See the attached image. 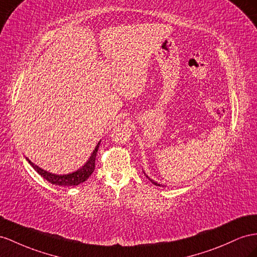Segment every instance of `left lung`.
I'll list each match as a JSON object with an SVG mask.
<instances>
[{"mask_svg": "<svg viewBox=\"0 0 257 257\" xmlns=\"http://www.w3.org/2000/svg\"><path fill=\"white\" fill-rule=\"evenodd\" d=\"M145 175H146V174H145ZM146 177H147V178H148V179L150 180V182H151L152 184H155L156 186H162V185H160V184H158V183H156V182H155V180H152V179H150V178H149V177H148L147 175H146Z\"/></svg>", "mask_w": 257, "mask_h": 257, "instance_id": "obj_1", "label": "left lung"}]
</instances>
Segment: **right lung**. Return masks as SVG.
Returning a JSON list of instances; mask_svg holds the SVG:
<instances>
[{"label": "right lung", "mask_w": 257, "mask_h": 257, "mask_svg": "<svg viewBox=\"0 0 257 257\" xmlns=\"http://www.w3.org/2000/svg\"><path fill=\"white\" fill-rule=\"evenodd\" d=\"M99 144L100 142L97 144V146L95 147L92 156L89 157V159L87 160V162L80 168L79 170H77L73 173H70V174H64V175H56L53 174V173L47 172L43 169L39 168L38 165L34 164L33 162H31L29 159H27V161L30 163V165L32 168L36 170L39 174L42 176L43 178H45L47 182H50L53 185H57V186H65V187H70V186H78L81 183H84L85 180L92 175V173L95 170V160H96V155L97 151H98L99 148Z\"/></svg>", "instance_id": "right-lung-1"}]
</instances>
